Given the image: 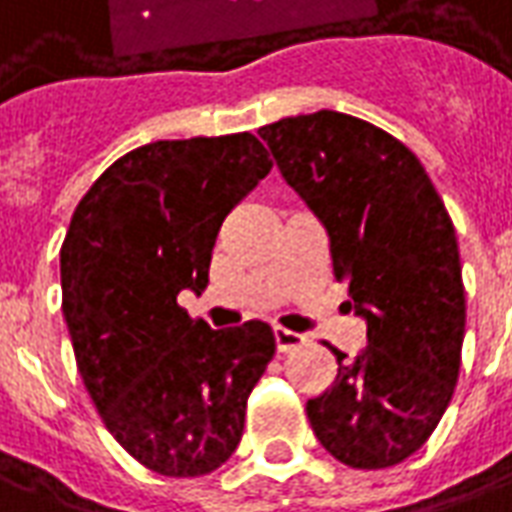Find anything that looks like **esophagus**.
Wrapping results in <instances>:
<instances>
[{"label": "esophagus", "mask_w": 512, "mask_h": 512, "mask_svg": "<svg viewBox=\"0 0 512 512\" xmlns=\"http://www.w3.org/2000/svg\"><path fill=\"white\" fill-rule=\"evenodd\" d=\"M302 335L293 330H285V327H274V343H277V352H293L296 346H302Z\"/></svg>", "instance_id": "obj_1"}]
</instances>
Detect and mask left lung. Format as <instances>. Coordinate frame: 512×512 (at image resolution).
Returning a JSON list of instances; mask_svg holds the SVG:
<instances>
[{
	"label": "left lung",
	"instance_id": "obj_1",
	"mask_svg": "<svg viewBox=\"0 0 512 512\" xmlns=\"http://www.w3.org/2000/svg\"><path fill=\"white\" fill-rule=\"evenodd\" d=\"M271 155L330 235L368 346L338 360L335 385L307 402L321 446L380 471L418 452L460 374L466 288L455 224L418 157L380 127L318 110L260 127Z\"/></svg>",
	"mask_w": 512,
	"mask_h": 512
}]
</instances>
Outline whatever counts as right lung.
I'll return each instance as SVG.
<instances>
[{
	"label": "right lung",
	"instance_id": "1",
	"mask_svg": "<svg viewBox=\"0 0 512 512\" xmlns=\"http://www.w3.org/2000/svg\"><path fill=\"white\" fill-rule=\"evenodd\" d=\"M271 166L252 132L138 146L88 188L60 246L82 382L127 455L163 477L230 460L277 349L263 321L210 330L177 302L205 291L221 221Z\"/></svg>",
	"mask_w": 512,
	"mask_h": 512
}]
</instances>
